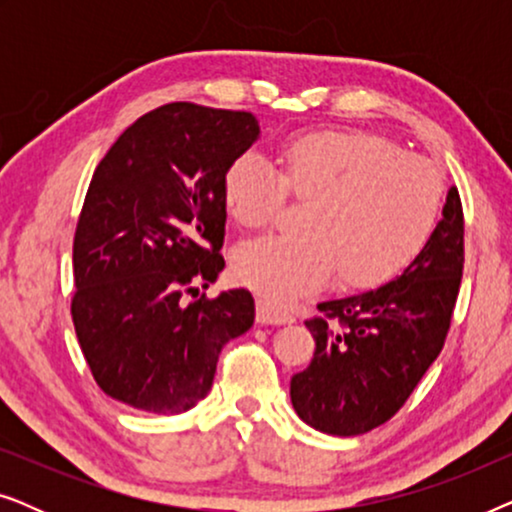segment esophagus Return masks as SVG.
Listing matches in <instances>:
<instances>
[{
	"label": "esophagus",
	"instance_id": "esophagus-1",
	"mask_svg": "<svg viewBox=\"0 0 512 512\" xmlns=\"http://www.w3.org/2000/svg\"><path fill=\"white\" fill-rule=\"evenodd\" d=\"M256 321L263 326H284V324H291L293 314L282 310V307H275L272 303H268V300H258Z\"/></svg>",
	"mask_w": 512,
	"mask_h": 512
}]
</instances>
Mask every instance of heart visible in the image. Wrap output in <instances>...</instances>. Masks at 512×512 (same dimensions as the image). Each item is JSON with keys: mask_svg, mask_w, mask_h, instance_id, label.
Segmentation results:
<instances>
[{"mask_svg": "<svg viewBox=\"0 0 512 512\" xmlns=\"http://www.w3.org/2000/svg\"><path fill=\"white\" fill-rule=\"evenodd\" d=\"M279 170L242 153L223 174V205L242 228L275 219L286 193L307 200L298 230L240 244L233 275L272 300L319 289L335 270L342 289H373L401 275L438 223L443 179L429 160L361 130L289 139Z\"/></svg>", "mask_w": 512, "mask_h": 512, "instance_id": "heart-1", "label": "heart"}]
</instances>
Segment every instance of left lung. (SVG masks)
<instances>
[{
    "instance_id": "obj_1",
    "label": "left lung",
    "mask_w": 512,
    "mask_h": 512,
    "mask_svg": "<svg viewBox=\"0 0 512 512\" xmlns=\"http://www.w3.org/2000/svg\"><path fill=\"white\" fill-rule=\"evenodd\" d=\"M464 272V212L457 188L426 247L391 282L319 303L307 321L317 349L291 377L296 415L328 436H359L401 410L443 349Z\"/></svg>"
}]
</instances>
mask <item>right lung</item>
Returning <instances> with one entry per match:
<instances>
[{
    "mask_svg": "<svg viewBox=\"0 0 512 512\" xmlns=\"http://www.w3.org/2000/svg\"><path fill=\"white\" fill-rule=\"evenodd\" d=\"M258 137L247 111L172 102L137 118L97 165L74 237L72 319L107 396L153 415L191 410L223 345L254 324L247 289L207 300L195 284L226 265L223 174Z\"/></svg>",
    "mask_w": 512,
    "mask_h": 512,
    "instance_id": "right-lung-1",
    "label": "right lung"
}]
</instances>
